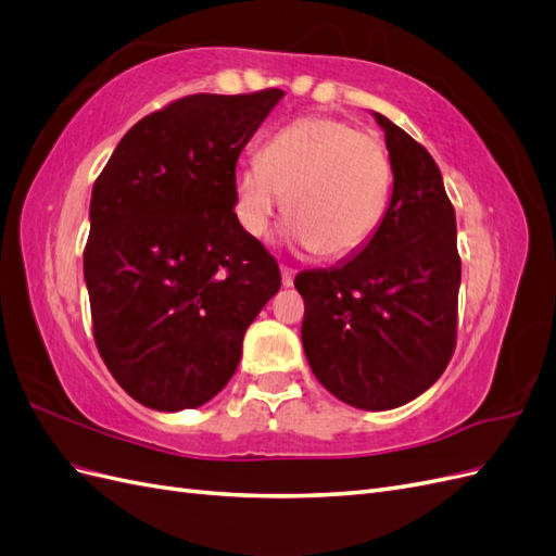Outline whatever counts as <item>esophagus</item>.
<instances>
[{
  "label": "esophagus",
  "instance_id": "34e87169",
  "mask_svg": "<svg viewBox=\"0 0 556 556\" xmlns=\"http://www.w3.org/2000/svg\"><path fill=\"white\" fill-rule=\"evenodd\" d=\"M293 279H295V273H293V269L291 267H281V283H283V287H293Z\"/></svg>",
  "mask_w": 556,
  "mask_h": 556
}]
</instances>
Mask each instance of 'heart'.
<instances>
[{
    "label": "heart",
    "instance_id": "heart-1",
    "mask_svg": "<svg viewBox=\"0 0 556 556\" xmlns=\"http://www.w3.org/2000/svg\"><path fill=\"white\" fill-rule=\"evenodd\" d=\"M382 141L344 121L309 116L279 130L235 174L237 220L263 237L287 200L291 242L338 261L375 235L391 198Z\"/></svg>",
    "mask_w": 556,
    "mask_h": 556
}]
</instances>
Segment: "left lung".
<instances>
[{
  "label": "left lung",
  "mask_w": 556,
  "mask_h": 556,
  "mask_svg": "<svg viewBox=\"0 0 556 556\" xmlns=\"http://www.w3.org/2000/svg\"><path fill=\"white\" fill-rule=\"evenodd\" d=\"M393 190L382 224L349 261L305 269L303 346L314 377L358 409L415 401L445 372L456 342L462 261L442 174L421 144L372 111Z\"/></svg>",
  "instance_id": "left-lung-1"
}]
</instances>
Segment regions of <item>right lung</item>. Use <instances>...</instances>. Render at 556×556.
Here are the masks:
<instances>
[{
	"instance_id": "obj_1",
	"label": "right lung",
	"mask_w": 556,
	"mask_h": 556,
	"mask_svg": "<svg viewBox=\"0 0 556 556\" xmlns=\"http://www.w3.org/2000/svg\"><path fill=\"white\" fill-rule=\"evenodd\" d=\"M281 98L172 102L125 132L92 186L84 277L94 342L144 407L212 401L281 287L277 261L235 214L237 157Z\"/></svg>"
}]
</instances>
